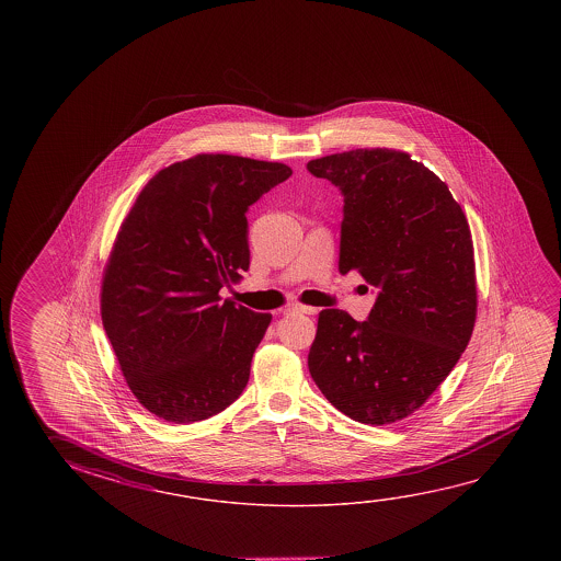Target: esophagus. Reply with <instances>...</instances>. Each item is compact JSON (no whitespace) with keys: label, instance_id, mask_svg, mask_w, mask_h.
Returning <instances> with one entry per match:
<instances>
[{"label":"esophagus","instance_id":"obj_1","mask_svg":"<svg viewBox=\"0 0 561 561\" xmlns=\"http://www.w3.org/2000/svg\"><path fill=\"white\" fill-rule=\"evenodd\" d=\"M289 311L299 312V314H314L317 309L309 307V305L295 304L289 307Z\"/></svg>","mask_w":561,"mask_h":561}]
</instances>
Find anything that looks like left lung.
<instances>
[{"mask_svg":"<svg viewBox=\"0 0 561 561\" xmlns=\"http://www.w3.org/2000/svg\"><path fill=\"white\" fill-rule=\"evenodd\" d=\"M344 195L342 274L379 289L368 321L319 312L309 371L340 413L381 426L421 409L478 317L473 240L448 185L403 150L356 148L307 164Z\"/></svg>","mask_w":561,"mask_h":561,"instance_id":"8db88e82","label":"left lung"}]
</instances>
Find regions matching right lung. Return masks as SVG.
<instances>
[{
	"instance_id": "obj_1",
	"label": "right lung",
	"mask_w": 561,
	"mask_h": 561,
	"mask_svg": "<svg viewBox=\"0 0 561 561\" xmlns=\"http://www.w3.org/2000/svg\"><path fill=\"white\" fill-rule=\"evenodd\" d=\"M289 175L279 162L197 154L160 170L121 222L103 329L133 396L168 423L221 413L249 383L272 314L219 291L249 270L250 205Z\"/></svg>"
}]
</instances>
